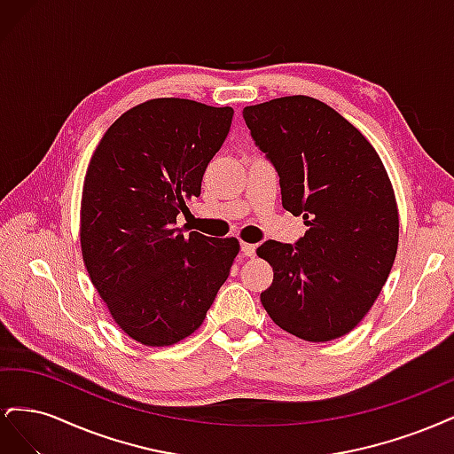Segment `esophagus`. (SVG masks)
<instances>
[{"label":"esophagus","mask_w":454,"mask_h":454,"mask_svg":"<svg viewBox=\"0 0 454 454\" xmlns=\"http://www.w3.org/2000/svg\"><path fill=\"white\" fill-rule=\"evenodd\" d=\"M240 250L246 257H254L255 255V244L250 242H240Z\"/></svg>","instance_id":"1"}]
</instances>
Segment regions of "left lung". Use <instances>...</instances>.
Listing matches in <instances>:
<instances>
[{
  "instance_id": "1",
  "label": "left lung",
  "mask_w": 454,
  "mask_h": 454,
  "mask_svg": "<svg viewBox=\"0 0 454 454\" xmlns=\"http://www.w3.org/2000/svg\"><path fill=\"white\" fill-rule=\"evenodd\" d=\"M242 115L280 176L282 206L309 227L297 244L257 248L274 272L261 303L299 339L347 335L373 307L397 252L400 215L387 168L358 129L310 96L248 106Z\"/></svg>"
}]
</instances>
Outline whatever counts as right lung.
<instances>
[{
  "label": "right lung",
  "mask_w": 454,
  "mask_h": 454,
  "mask_svg": "<svg viewBox=\"0 0 454 454\" xmlns=\"http://www.w3.org/2000/svg\"><path fill=\"white\" fill-rule=\"evenodd\" d=\"M232 107L185 98L134 106L106 130L81 197V254L115 324L168 347L206 318L240 244L176 227L222 149Z\"/></svg>",
  "instance_id": "1"
}]
</instances>
